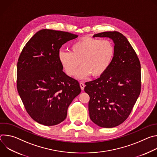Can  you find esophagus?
Returning a JSON list of instances; mask_svg holds the SVG:
<instances>
[{
  "label": "esophagus",
  "mask_w": 157,
  "mask_h": 157,
  "mask_svg": "<svg viewBox=\"0 0 157 157\" xmlns=\"http://www.w3.org/2000/svg\"><path fill=\"white\" fill-rule=\"evenodd\" d=\"M79 85H80V87H81V90H84V87H85V84L83 83V82H79Z\"/></svg>",
  "instance_id": "obj_1"
}]
</instances>
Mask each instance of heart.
Masks as SVG:
<instances>
[{"label":"heart","instance_id":"obj_1","mask_svg":"<svg viewBox=\"0 0 157 157\" xmlns=\"http://www.w3.org/2000/svg\"><path fill=\"white\" fill-rule=\"evenodd\" d=\"M114 53V44L110 40L83 38L72 44L71 52L59 51L58 59L70 76L75 75L80 63L76 76L84 79L91 75L94 77L102 75L113 61Z\"/></svg>","mask_w":157,"mask_h":157}]
</instances>
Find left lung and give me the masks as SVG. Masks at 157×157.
Here are the masks:
<instances>
[{
    "label": "left lung",
    "instance_id": "8db88e82",
    "mask_svg": "<svg viewBox=\"0 0 157 157\" xmlns=\"http://www.w3.org/2000/svg\"><path fill=\"white\" fill-rule=\"evenodd\" d=\"M93 37H107L114 43L115 53L107 70L86 82L84 91L90 97L89 117L104 128L116 127L130 115L141 91L139 59L127 38L118 32H104Z\"/></svg>",
    "mask_w": 157,
    "mask_h": 157
}]
</instances>
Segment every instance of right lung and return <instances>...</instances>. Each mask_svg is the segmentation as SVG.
<instances>
[{"label": "right lung", "mask_w": 157, "mask_h": 157, "mask_svg": "<svg viewBox=\"0 0 157 157\" xmlns=\"http://www.w3.org/2000/svg\"><path fill=\"white\" fill-rule=\"evenodd\" d=\"M78 36L41 30L27 43L18 58V93L28 114L40 124L52 126L63 122L70 104L81 93L79 83L63 71L58 59L63 44Z\"/></svg>", "instance_id": "obj_1"}]
</instances>
